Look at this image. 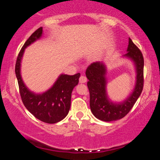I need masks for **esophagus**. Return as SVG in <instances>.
Returning a JSON list of instances; mask_svg holds the SVG:
<instances>
[{
  "label": "esophagus",
  "mask_w": 160,
  "mask_h": 160,
  "mask_svg": "<svg viewBox=\"0 0 160 160\" xmlns=\"http://www.w3.org/2000/svg\"><path fill=\"white\" fill-rule=\"evenodd\" d=\"M87 79L86 76H80V78H79V82L80 83L83 84V83L87 82Z\"/></svg>",
  "instance_id": "34e87169"
}]
</instances>
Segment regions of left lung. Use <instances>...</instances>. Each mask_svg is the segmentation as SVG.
<instances>
[{
    "mask_svg": "<svg viewBox=\"0 0 160 160\" xmlns=\"http://www.w3.org/2000/svg\"><path fill=\"white\" fill-rule=\"evenodd\" d=\"M128 53L124 57L132 60L136 70V82L130 96L121 102H111L107 96L106 68L103 62H95L86 70L89 91V105L93 115L104 122H111L125 117L141 95L143 87V57L141 50L129 38Z\"/></svg>",
    "mask_w": 160,
    "mask_h": 160,
    "instance_id": "left-lung-1",
    "label": "left lung"
}]
</instances>
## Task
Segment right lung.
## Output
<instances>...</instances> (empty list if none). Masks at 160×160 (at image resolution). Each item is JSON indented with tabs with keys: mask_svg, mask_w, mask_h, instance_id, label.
Masks as SVG:
<instances>
[{
	"mask_svg": "<svg viewBox=\"0 0 160 160\" xmlns=\"http://www.w3.org/2000/svg\"><path fill=\"white\" fill-rule=\"evenodd\" d=\"M43 33L42 27L37 29L26 41L17 57L15 73L24 106L37 119L45 123L54 124L68 115L71 108V93L78 84L80 73L73 76L61 74L53 86L42 94L30 91L24 84L20 73L21 60L26 47L38 40Z\"/></svg>",
	"mask_w": 160,
	"mask_h": 160,
	"instance_id": "obj_1",
	"label": "right lung"
}]
</instances>
